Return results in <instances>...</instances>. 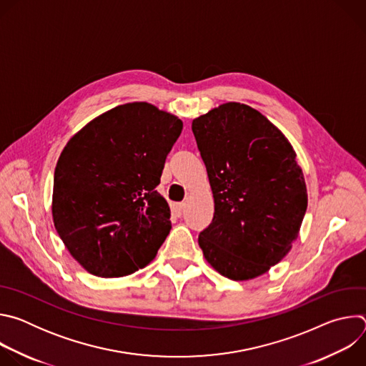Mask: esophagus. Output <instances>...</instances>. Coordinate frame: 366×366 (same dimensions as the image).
Masks as SVG:
<instances>
[{"mask_svg": "<svg viewBox=\"0 0 366 366\" xmlns=\"http://www.w3.org/2000/svg\"><path fill=\"white\" fill-rule=\"evenodd\" d=\"M185 210V204L184 202H174L172 204V213L177 216V217H181L182 213Z\"/></svg>", "mask_w": 366, "mask_h": 366, "instance_id": "esophagus-1", "label": "esophagus"}]
</instances>
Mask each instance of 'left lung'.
Returning <instances> with one entry per match:
<instances>
[{"label":"left lung","mask_w":366,"mask_h":366,"mask_svg":"<svg viewBox=\"0 0 366 366\" xmlns=\"http://www.w3.org/2000/svg\"><path fill=\"white\" fill-rule=\"evenodd\" d=\"M214 197L198 236L204 257L233 281L262 275L290 252L307 210V188L287 137L254 109L226 102L192 120Z\"/></svg>","instance_id":"left-lung-1"}]
</instances>
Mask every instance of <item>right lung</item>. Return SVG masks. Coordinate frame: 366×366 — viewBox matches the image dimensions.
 <instances>
[{"label":"right lung","mask_w":366,"mask_h":366,"mask_svg":"<svg viewBox=\"0 0 366 366\" xmlns=\"http://www.w3.org/2000/svg\"><path fill=\"white\" fill-rule=\"evenodd\" d=\"M182 122L147 102H129L79 130L55 168L51 214L78 264L101 278L146 267L171 230L156 191Z\"/></svg>","instance_id":"obj_1"}]
</instances>
